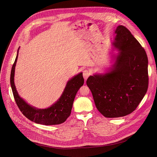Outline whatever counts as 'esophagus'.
<instances>
[{"mask_svg": "<svg viewBox=\"0 0 157 157\" xmlns=\"http://www.w3.org/2000/svg\"><path fill=\"white\" fill-rule=\"evenodd\" d=\"M90 72L88 71V70H85V71H84L83 72V78H84V79L86 80L88 78V77L90 75Z\"/></svg>", "mask_w": 157, "mask_h": 157, "instance_id": "obj_1", "label": "esophagus"}]
</instances>
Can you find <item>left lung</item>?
<instances>
[{
  "label": "left lung",
  "instance_id": "obj_1",
  "mask_svg": "<svg viewBox=\"0 0 157 157\" xmlns=\"http://www.w3.org/2000/svg\"><path fill=\"white\" fill-rule=\"evenodd\" d=\"M112 42V65L103 74L90 75L86 85L98 110L106 117H119L133 112L148 89V58L130 31L117 26Z\"/></svg>",
  "mask_w": 157,
  "mask_h": 157
}]
</instances>
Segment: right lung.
Here are the masks:
<instances>
[{
  "instance_id": "add662e5",
  "label": "right lung",
  "mask_w": 157,
  "mask_h": 157,
  "mask_svg": "<svg viewBox=\"0 0 157 157\" xmlns=\"http://www.w3.org/2000/svg\"><path fill=\"white\" fill-rule=\"evenodd\" d=\"M19 49L20 48L18 49L10 74V85L18 107L25 117L35 123L43 125H57L63 123L71 115L76 94L83 85L82 72L74 76L67 82L64 91L56 103L46 108H36L30 105L19 95L15 85V71Z\"/></svg>"
}]
</instances>
